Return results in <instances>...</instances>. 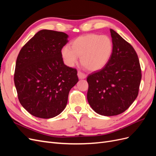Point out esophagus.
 Instances as JSON below:
<instances>
[{
    "mask_svg": "<svg viewBox=\"0 0 156 156\" xmlns=\"http://www.w3.org/2000/svg\"><path fill=\"white\" fill-rule=\"evenodd\" d=\"M77 75H78L79 79H85L87 77V75L84 73H82L81 72H78Z\"/></svg>",
    "mask_w": 156,
    "mask_h": 156,
    "instance_id": "obj_1",
    "label": "esophagus"
}]
</instances>
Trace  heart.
Instances as JSON below:
<instances>
[{
  "instance_id": "b5f03b06",
  "label": "heart",
  "mask_w": 156,
  "mask_h": 156,
  "mask_svg": "<svg viewBox=\"0 0 156 156\" xmlns=\"http://www.w3.org/2000/svg\"><path fill=\"white\" fill-rule=\"evenodd\" d=\"M70 45L71 48L64 46L61 51L65 64L73 67L78 62V56H81L83 66L91 72L104 68L113 51V43L109 36L92 33L77 37Z\"/></svg>"
}]
</instances>
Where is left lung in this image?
I'll return each instance as SVG.
<instances>
[{"label":"left lung","mask_w":156,"mask_h":156,"mask_svg":"<svg viewBox=\"0 0 156 156\" xmlns=\"http://www.w3.org/2000/svg\"><path fill=\"white\" fill-rule=\"evenodd\" d=\"M113 51L104 68L87 77L89 105L98 114L115 116L124 112L138 96L141 69L138 56L128 42L110 29Z\"/></svg>","instance_id":"8db88e82"}]
</instances>
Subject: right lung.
Here are the masks:
<instances>
[{"label":"right lung","mask_w":156,"mask_h":156,"mask_svg":"<svg viewBox=\"0 0 156 156\" xmlns=\"http://www.w3.org/2000/svg\"><path fill=\"white\" fill-rule=\"evenodd\" d=\"M68 37L64 32L40 30L18 55L14 73L18 99L36 117L48 119L60 114L79 81L77 70L66 66L61 55Z\"/></svg>","instance_id":"1"}]
</instances>
